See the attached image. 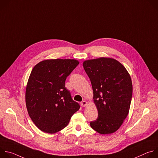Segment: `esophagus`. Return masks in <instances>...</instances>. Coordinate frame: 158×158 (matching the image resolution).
<instances>
[{"instance_id":"obj_1","label":"esophagus","mask_w":158,"mask_h":158,"mask_svg":"<svg viewBox=\"0 0 158 158\" xmlns=\"http://www.w3.org/2000/svg\"><path fill=\"white\" fill-rule=\"evenodd\" d=\"M81 106L82 107H85L86 105H87V102L85 101H82L81 102Z\"/></svg>"}]
</instances>
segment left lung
Instances as JSON below:
<instances>
[{
	"label": "left lung",
	"instance_id": "1",
	"mask_svg": "<svg viewBox=\"0 0 158 158\" xmlns=\"http://www.w3.org/2000/svg\"><path fill=\"white\" fill-rule=\"evenodd\" d=\"M98 110L91 127L102 134L116 132L127 116L132 95L130 75L118 60L101 57L83 62Z\"/></svg>",
	"mask_w": 158,
	"mask_h": 158
}]
</instances>
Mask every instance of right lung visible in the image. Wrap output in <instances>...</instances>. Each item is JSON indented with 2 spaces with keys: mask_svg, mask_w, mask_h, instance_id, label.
Listing matches in <instances>:
<instances>
[{
  "mask_svg": "<svg viewBox=\"0 0 158 158\" xmlns=\"http://www.w3.org/2000/svg\"><path fill=\"white\" fill-rule=\"evenodd\" d=\"M79 63L74 59L45 60L32 70L26 103L30 118L42 131L52 134L62 130L80 108L65 87L66 78Z\"/></svg>",
  "mask_w": 158,
  "mask_h": 158,
  "instance_id": "right-lung-1",
  "label": "right lung"
}]
</instances>
